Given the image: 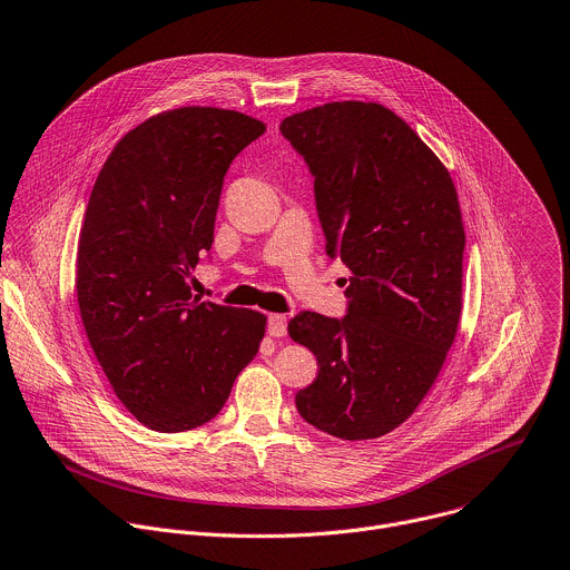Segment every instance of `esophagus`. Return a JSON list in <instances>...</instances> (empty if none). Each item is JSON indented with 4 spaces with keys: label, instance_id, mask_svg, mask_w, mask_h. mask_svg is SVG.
<instances>
[{
    "label": "esophagus",
    "instance_id": "esophagus-1",
    "mask_svg": "<svg viewBox=\"0 0 570 570\" xmlns=\"http://www.w3.org/2000/svg\"><path fill=\"white\" fill-rule=\"evenodd\" d=\"M286 315H279V313H273L268 315V335L273 337H284L286 335Z\"/></svg>",
    "mask_w": 570,
    "mask_h": 570
}]
</instances>
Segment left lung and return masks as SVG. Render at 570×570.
I'll use <instances>...</instances> for the list:
<instances>
[{
    "label": "left lung",
    "instance_id": "8db88e82",
    "mask_svg": "<svg viewBox=\"0 0 570 570\" xmlns=\"http://www.w3.org/2000/svg\"><path fill=\"white\" fill-rule=\"evenodd\" d=\"M279 131L315 178L326 255L348 271L342 320L302 311L288 335L317 377L299 416L344 439L385 436L432 390L456 337L465 230L448 167L392 109L326 102Z\"/></svg>",
    "mask_w": 570,
    "mask_h": 570
}]
</instances>
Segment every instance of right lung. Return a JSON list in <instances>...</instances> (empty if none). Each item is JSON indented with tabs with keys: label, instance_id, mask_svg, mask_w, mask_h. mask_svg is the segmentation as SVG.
<instances>
[{
	"label": "right lung",
	"instance_id": "add662e5",
	"mask_svg": "<svg viewBox=\"0 0 570 570\" xmlns=\"http://www.w3.org/2000/svg\"><path fill=\"white\" fill-rule=\"evenodd\" d=\"M266 125L180 107L127 131L87 204L76 291L89 344L136 421L176 434L213 421L257 355L266 315L193 293L224 176Z\"/></svg>",
	"mask_w": 570,
	"mask_h": 570
}]
</instances>
